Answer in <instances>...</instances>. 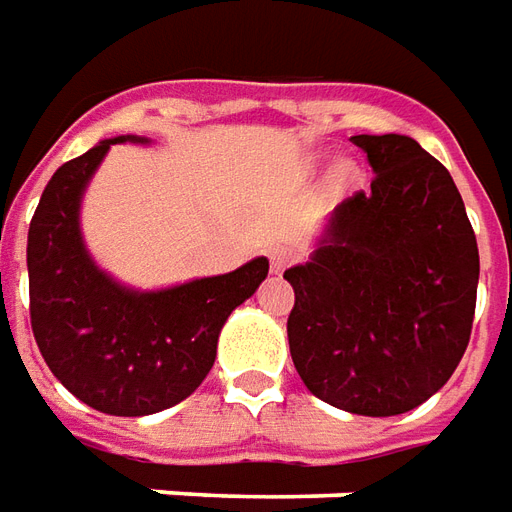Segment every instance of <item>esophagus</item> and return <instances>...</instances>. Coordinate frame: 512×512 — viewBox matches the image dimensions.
Segmentation results:
<instances>
[{
    "label": "esophagus",
    "instance_id": "esophagus-1",
    "mask_svg": "<svg viewBox=\"0 0 512 512\" xmlns=\"http://www.w3.org/2000/svg\"><path fill=\"white\" fill-rule=\"evenodd\" d=\"M292 262H295V250L292 248H286V245H275V248H270V264H273L275 273L286 270Z\"/></svg>",
    "mask_w": 512,
    "mask_h": 512
}]
</instances>
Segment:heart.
<instances>
[{
  "label": "heart",
  "instance_id": "obj_1",
  "mask_svg": "<svg viewBox=\"0 0 512 512\" xmlns=\"http://www.w3.org/2000/svg\"><path fill=\"white\" fill-rule=\"evenodd\" d=\"M339 173H342V176H347V170H339Z\"/></svg>",
  "mask_w": 512,
  "mask_h": 512
}]
</instances>
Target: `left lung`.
I'll use <instances>...</instances> for the list:
<instances>
[{
  "mask_svg": "<svg viewBox=\"0 0 512 512\" xmlns=\"http://www.w3.org/2000/svg\"><path fill=\"white\" fill-rule=\"evenodd\" d=\"M375 170L289 267V353L306 389L358 416L433 397L469 347L480 253L449 170L405 134H355Z\"/></svg>",
  "mask_w": 512,
  "mask_h": 512,
  "instance_id": "1",
  "label": "left lung"
}]
</instances>
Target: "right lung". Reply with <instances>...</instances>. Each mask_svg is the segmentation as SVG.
<instances>
[{
  "label": "right lung",
  "mask_w": 512,
  "mask_h": 512,
  "mask_svg": "<svg viewBox=\"0 0 512 512\" xmlns=\"http://www.w3.org/2000/svg\"><path fill=\"white\" fill-rule=\"evenodd\" d=\"M123 140H101L46 184L27 237L30 322L43 361L74 397L112 416H148L204 383L223 322L259 289L270 262L259 256L162 292H134L101 273L82 245L79 198Z\"/></svg>",
  "instance_id": "obj_1"
}]
</instances>
